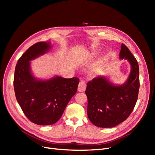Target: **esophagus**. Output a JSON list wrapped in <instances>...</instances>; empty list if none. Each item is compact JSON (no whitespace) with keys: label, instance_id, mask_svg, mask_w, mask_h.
Listing matches in <instances>:
<instances>
[{"label":"esophagus","instance_id":"1","mask_svg":"<svg viewBox=\"0 0 155 155\" xmlns=\"http://www.w3.org/2000/svg\"><path fill=\"white\" fill-rule=\"evenodd\" d=\"M86 87H87L86 82L84 80H81L80 82H79L78 85V91L79 92H84L85 91Z\"/></svg>","mask_w":155,"mask_h":155}]
</instances>
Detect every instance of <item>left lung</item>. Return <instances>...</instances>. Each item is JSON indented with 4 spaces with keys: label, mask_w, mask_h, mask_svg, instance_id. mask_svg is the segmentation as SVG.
Returning a JSON list of instances; mask_svg holds the SVG:
<instances>
[{
    "label": "left lung",
    "mask_w": 155,
    "mask_h": 155,
    "mask_svg": "<svg viewBox=\"0 0 155 155\" xmlns=\"http://www.w3.org/2000/svg\"><path fill=\"white\" fill-rule=\"evenodd\" d=\"M120 58L127 59L131 66L129 76L123 85H115L104 76L94 78L87 83V114L98 127H114L123 122L133 112L138 100L140 80L137 61L124 44Z\"/></svg>",
    "instance_id": "left-lung-1"
}]
</instances>
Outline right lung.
Masks as SVG:
<instances>
[{"label":"right lung","mask_w":155,"mask_h":155,"mask_svg":"<svg viewBox=\"0 0 155 155\" xmlns=\"http://www.w3.org/2000/svg\"><path fill=\"white\" fill-rule=\"evenodd\" d=\"M50 48V42H39L30 46L18 59L14 74L13 87L18 104L27 118L39 125L57 122L76 93L79 82L75 77L55 76L41 80L33 76L30 61Z\"/></svg>","instance_id":"right-lung-1"}]
</instances>
